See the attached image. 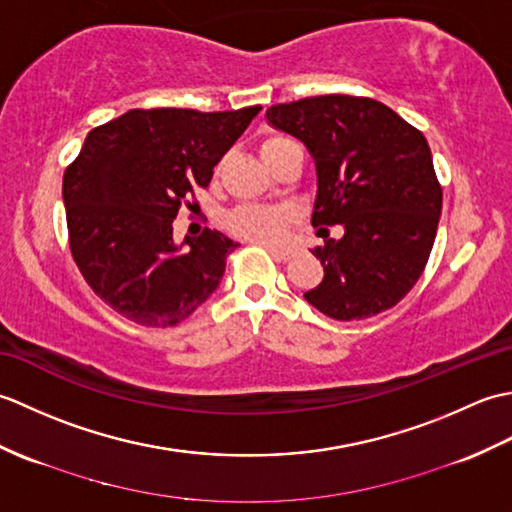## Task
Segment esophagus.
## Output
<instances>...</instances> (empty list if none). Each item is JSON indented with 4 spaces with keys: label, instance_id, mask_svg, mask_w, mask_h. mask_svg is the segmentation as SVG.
I'll list each match as a JSON object with an SVG mask.
<instances>
[{
    "label": "esophagus",
    "instance_id": "obj_1",
    "mask_svg": "<svg viewBox=\"0 0 512 512\" xmlns=\"http://www.w3.org/2000/svg\"><path fill=\"white\" fill-rule=\"evenodd\" d=\"M266 250L270 255H273L275 259H279V262H288V259L292 257V250L288 248H275V246H266Z\"/></svg>",
    "mask_w": 512,
    "mask_h": 512
}]
</instances>
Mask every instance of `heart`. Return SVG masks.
I'll use <instances>...</instances> for the list:
<instances>
[{
	"mask_svg": "<svg viewBox=\"0 0 512 512\" xmlns=\"http://www.w3.org/2000/svg\"><path fill=\"white\" fill-rule=\"evenodd\" d=\"M292 143L286 136H268L262 143V156H268L277 147ZM290 226V211L284 206L266 204H242L226 215V228L235 237L246 242L275 246L286 239Z\"/></svg>",
	"mask_w": 512,
	"mask_h": 512,
	"instance_id": "b5f03b06",
	"label": "heart"
}]
</instances>
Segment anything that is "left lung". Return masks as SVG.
I'll list each match as a JSON object with an SVG mask.
<instances>
[{"mask_svg":"<svg viewBox=\"0 0 512 512\" xmlns=\"http://www.w3.org/2000/svg\"><path fill=\"white\" fill-rule=\"evenodd\" d=\"M266 118L299 138L317 165L312 226L341 223V240L312 255L323 281L306 301L334 321H361L394 308L429 262L442 187L420 129L365 96L325 94L273 105Z\"/></svg>","mask_w":512,"mask_h":512,"instance_id":"left-lung-1","label":"left lung"}]
</instances>
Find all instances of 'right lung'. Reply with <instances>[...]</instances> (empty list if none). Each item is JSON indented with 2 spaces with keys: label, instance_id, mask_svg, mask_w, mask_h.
I'll use <instances>...</instances> for the list:
<instances>
[{
  "label": "right lung",
  "instance_id": "obj_1",
  "mask_svg": "<svg viewBox=\"0 0 512 512\" xmlns=\"http://www.w3.org/2000/svg\"><path fill=\"white\" fill-rule=\"evenodd\" d=\"M259 110H129L85 138L63 173L70 250L96 297L121 317L171 328L220 286L239 244L204 228L178 246L173 220L182 204L191 209L195 189L209 187Z\"/></svg>",
  "mask_w": 512,
  "mask_h": 512
}]
</instances>
